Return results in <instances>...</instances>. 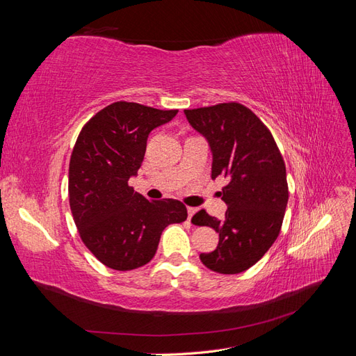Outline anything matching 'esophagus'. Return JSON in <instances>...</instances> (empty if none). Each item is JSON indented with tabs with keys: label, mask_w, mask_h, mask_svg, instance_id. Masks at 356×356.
<instances>
[{
	"label": "esophagus",
	"mask_w": 356,
	"mask_h": 356,
	"mask_svg": "<svg viewBox=\"0 0 356 356\" xmlns=\"http://www.w3.org/2000/svg\"><path fill=\"white\" fill-rule=\"evenodd\" d=\"M187 212H188V220H191V217H193V215H195L196 212H197V208H187Z\"/></svg>",
	"instance_id": "1"
}]
</instances>
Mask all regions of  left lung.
Segmentation results:
<instances>
[{
    "mask_svg": "<svg viewBox=\"0 0 356 356\" xmlns=\"http://www.w3.org/2000/svg\"><path fill=\"white\" fill-rule=\"evenodd\" d=\"M188 123L208 139L212 178H227L221 199L225 217L217 220L202 209L191 222L220 233L217 250L200 254L212 272L236 275L254 266L273 245L288 203L286 170L267 126L250 108L224 102L184 110Z\"/></svg>",
    "mask_w": 356,
    "mask_h": 356,
    "instance_id": "obj_1",
    "label": "left lung"
}]
</instances>
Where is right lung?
<instances>
[{
    "label": "right lung",
    "mask_w": 356,
    "mask_h": 356,
    "mask_svg": "<svg viewBox=\"0 0 356 356\" xmlns=\"http://www.w3.org/2000/svg\"><path fill=\"white\" fill-rule=\"evenodd\" d=\"M178 110L118 101L86 123L70 160V207L83 243L106 267L134 270L154 257L161 232L187 220L175 199L147 200L129 186L147 138Z\"/></svg>",
    "instance_id": "add662e5"
}]
</instances>
